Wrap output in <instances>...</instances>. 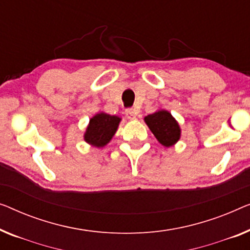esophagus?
I'll list each match as a JSON object with an SVG mask.
<instances>
[{
    "label": "esophagus",
    "mask_w": 250,
    "mask_h": 250,
    "mask_svg": "<svg viewBox=\"0 0 250 250\" xmlns=\"http://www.w3.org/2000/svg\"><path fill=\"white\" fill-rule=\"evenodd\" d=\"M125 115L128 119H135L137 116V110L134 109V108H127L125 110Z\"/></svg>",
    "instance_id": "esophagus-1"
}]
</instances>
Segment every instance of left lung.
Segmentation results:
<instances>
[{"label":"left lung","mask_w":250,"mask_h":250,"mask_svg":"<svg viewBox=\"0 0 250 250\" xmlns=\"http://www.w3.org/2000/svg\"><path fill=\"white\" fill-rule=\"evenodd\" d=\"M151 132L165 146H171L180 137V128L176 119L167 110H159L144 118Z\"/></svg>","instance_id":"left-lung-1"}]
</instances>
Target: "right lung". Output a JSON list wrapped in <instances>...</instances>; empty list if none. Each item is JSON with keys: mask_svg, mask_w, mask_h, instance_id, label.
<instances>
[{"mask_svg": "<svg viewBox=\"0 0 250 250\" xmlns=\"http://www.w3.org/2000/svg\"><path fill=\"white\" fill-rule=\"evenodd\" d=\"M121 118L117 116L100 113L90 119L89 126L84 134L86 142L95 146H104L109 142L117 131Z\"/></svg>", "mask_w": 250, "mask_h": 250, "instance_id": "right-lung-1", "label": "right lung"}]
</instances>
